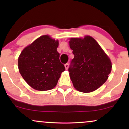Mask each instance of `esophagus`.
<instances>
[{"instance_id": "esophagus-1", "label": "esophagus", "mask_w": 129, "mask_h": 129, "mask_svg": "<svg viewBox=\"0 0 129 129\" xmlns=\"http://www.w3.org/2000/svg\"><path fill=\"white\" fill-rule=\"evenodd\" d=\"M69 64L68 63H67L65 64V67H66V70H67L68 69H69Z\"/></svg>"}]
</instances>
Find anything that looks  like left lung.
I'll return each mask as SVG.
<instances>
[{"label": "left lung", "instance_id": "8db88e82", "mask_svg": "<svg viewBox=\"0 0 129 129\" xmlns=\"http://www.w3.org/2000/svg\"><path fill=\"white\" fill-rule=\"evenodd\" d=\"M74 58L69 69L73 86L78 91H94L107 81L112 70L110 58L92 37L71 38Z\"/></svg>", "mask_w": 129, "mask_h": 129}]
</instances>
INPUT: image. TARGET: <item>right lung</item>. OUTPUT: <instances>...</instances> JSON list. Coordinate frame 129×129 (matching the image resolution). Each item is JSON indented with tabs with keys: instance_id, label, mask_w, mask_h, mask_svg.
Listing matches in <instances>:
<instances>
[{
	"instance_id": "add662e5",
	"label": "right lung",
	"mask_w": 129,
	"mask_h": 129,
	"mask_svg": "<svg viewBox=\"0 0 129 129\" xmlns=\"http://www.w3.org/2000/svg\"><path fill=\"white\" fill-rule=\"evenodd\" d=\"M58 41L44 35L25 47L18 58L20 75L29 86L39 91L53 89L66 70L57 51Z\"/></svg>"
}]
</instances>
